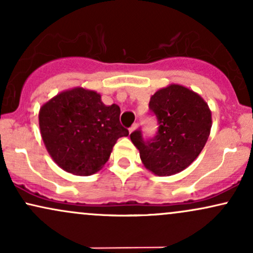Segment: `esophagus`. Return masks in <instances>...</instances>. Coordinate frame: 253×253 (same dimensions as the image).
Instances as JSON below:
<instances>
[{
    "label": "esophagus",
    "mask_w": 253,
    "mask_h": 253,
    "mask_svg": "<svg viewBox=\"0 0 253 253\" xmlns=\"http://www.w3.org/2000/svg\"><path fill=\"white\" fill-rule=\"evenodd\" d=\"M138 128V124H133L132 126H130V128H129V133H132V132H134V130Z\"/></svg>",
    "instance_id": "obj_1"
}]
</instances>
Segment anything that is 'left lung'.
I'll list each match as a JSON object with an SVG mask.
<instances>
[{
	"instance_id": "obj_1",
	"label": "left lung",
	"mask_w": 253,
	"mask_h": 253,
	"mask_svg": "<svg viewBox=\"0 0 253 253\" xmlns=\"http://www.w3.org/2000/svg\"><path fill=\"white\" fill-rule=\"evenodd\" d=\"M158 129L144 138L141 129L130 133V140L141 162L158 176H170L188 168L200 155L210 136L211 114L196 92L171 84L156 92L149 103Z\"/></svg>"
}]
</instances>
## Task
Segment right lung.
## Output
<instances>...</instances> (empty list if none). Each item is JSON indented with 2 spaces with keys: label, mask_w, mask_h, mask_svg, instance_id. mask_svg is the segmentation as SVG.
<instances>
[{
  "label": "right lung",
  "mask_w": 253,
  "mask_h": 253,
  "mask_svg": "<svg viewBox=\"0 0 253 253\" xmlns=\"http://www.w3.org/2000/svg\"><path fill=\"white\" fill-rule=\"evenodd\" d=\"M39 126L53 161L74 175L97 172L118 139L128 135L119 106L107 107L100 94L83 88L60 92L43 104Z\"/></svg>",
  "instance_id": "obj_1"
}]
</instances>
